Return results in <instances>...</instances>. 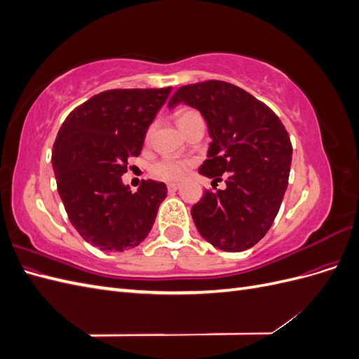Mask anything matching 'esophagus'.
<instances>
[{"label":"esophagus","instance_id":"34e87169","mask_svg":"<svg viewBox=\"0 0 359 359\" xmlns=\"http://www.w3.org/2000/svg\"><path fill=\"white\" fill-rule=\"evenodd\" d=\"M178 189H180V186H178V184H173V182L168 184V190H169V191H177Z\"/></svg>","mask_w":359,"mask_h":359}]
</instances>
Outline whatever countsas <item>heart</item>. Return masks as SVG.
Listing matches in <instances>:
<instances>
[{"instance_id":"b5f03b06","label":"heart","mask_w":359,"mask_h":359,"mask_svg":"<svg viewBox=\"0 0 359 359\" xmlns=\"http://www.w3.org/2000/svg\"><path fill=\"white\" fill-rule=\"evenodd\" d=\"M199 116V114L196 111L191 109H182L177 114V123L181 127L184 123H187L189 119ZM190 166V161L187 160H180V158H173V157H163L160 160H157L156 163H153L151 166V172L160 180L165 181H178L181 180Z\"/></svg>"}]
</instances>
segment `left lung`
<instances>
[{
    "mask_svg": "<svg viewBox=\"0 0 359 359\" xmlns=\"http://www.w3.org/2000/svg\"><path fill=\"white\" fill-rule=\"evenodd\" d=\"M187 104L208 126V160L199 173L220 181L226 189L193 205L199 233L224 252H243L269 231L287 189L292 144L280 118L240 86L223 81L184 85L169 107Z\"/></svg>",
    "mask_w": 359,
    "mask_h": 359,
    "instance_id": "1",
    "label": "left lung"
}]
</instances>
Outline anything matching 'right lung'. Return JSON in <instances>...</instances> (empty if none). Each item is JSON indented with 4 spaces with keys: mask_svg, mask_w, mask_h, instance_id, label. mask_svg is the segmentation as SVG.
Listing matches in <instances>:
<instances>
[{
    "mask_svg": "<svg viewBox=\"0 0 359 359\" xmlns=\"http://www.w3.org/2000/svg\"><path fill=\"white\" fill-rule=\"evenodd\" d=\"M170 91H103L70 112L57 135L52 168L60 198L74 229L103 252L142 243L166 198V184L148 180L132 193L121 177Z\"/></svg>",
    "mask_w": 359,
    "mask_h": 359,
    "instance_id": "right-lung-1",
    "label": "right lung"
}]
</instances>
